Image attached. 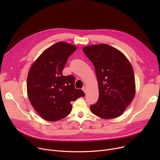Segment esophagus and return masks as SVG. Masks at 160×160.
Returning <instances> with one entry per match:
<instances>
[{
	"label": "esophagus",
	"instance_id": "1",
	"mask_svg": "<svg viewBox=\"0 0 160 160\" xmlns=\"http://www.w3.org/2000/svg\"><path fill=\"white\" fill-rule=\"evenodd\" d=\"M82 90L83 91V92H84V93H87V88L86 86H83L82 88Z\"/></svg>",
	"mask_w": 160,
	"mask_h": 160
}]
</instances>
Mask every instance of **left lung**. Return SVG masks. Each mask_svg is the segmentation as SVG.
Returning a JSON list of instances; mask_svg holds the SVG:
<instances>
[{
	"mask_svg": "<svg viewBox=\"0 0 160 160\" xmlns=\"http://www.w3.org/2000/svg\"><path fill=\"white\" fill-rule=\"evenodd\" d=\"M83 51L95 67L98 83V100L91 105V112L103 119L118 117L135 96V77L130 62L106 44L87 46Z\"/></svg>",
	"mask_w": 160,
	"mask_h": 160,
	"instance_id": "1",
	"label": "left lung"
}]
</instances>
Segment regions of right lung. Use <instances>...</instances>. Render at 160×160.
I'll return each mask as SVG.
<instances>
[{
	"label": "right lung",
	"instance_id": "1",
	"mask_svg": "<svg viewBox=\"0 0 160 160\" xmlns=\"http://www.w3.org/2000/svg\"><path fill=\"white\" fill-rule=\"evenodd\" d=\"M77 47L58 42L41 54L28 74L27 93L30 103L45 120L56 121L68 115L71 101L85 94L74 88L72 75L63 76L69 57Z\"/></svg>",
	"mask_w": 160,
	"mask_h": 160
}]
</instances>
